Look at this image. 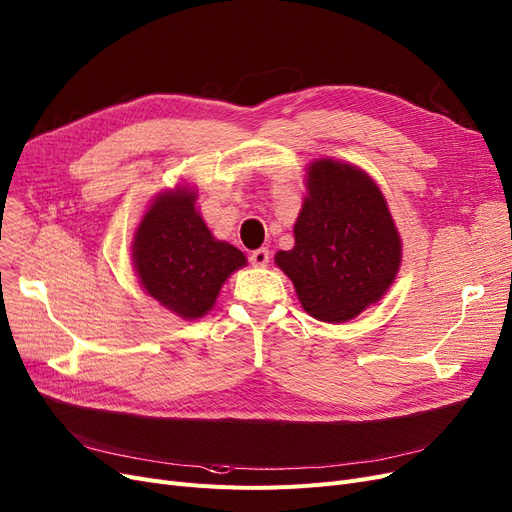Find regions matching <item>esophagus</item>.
I'll return each instance as SVG.
<instances>
[{
  "label": "esophagus",
  "mask_w": 512,
  "mask_h": 512,
  "mask_svg": "<svg viewBox=\"0 0 512 512\" xmlns=\"http://www.w3.org/2000/svg\"><path fill=\"white\" fill-rule=\"evenodd\" d=\"M269 258H271V254H269V250L267 248H260V250H254L252 252V256H250V260H252V264L254 267H267L269 264Z\"/></svg>",
  "instance_id": "34e87169"
}]
</instances>
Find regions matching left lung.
<instances>
[{"label":"left lung","mask_w":512,"mask_h":512,"mask_svg":"<svg viewBox=\"0 0 512 512\" xmlns=\"http://www.w3.org/2000/svg\"><path fill=\"white\" fill-rule=\"evenodd\" d=\"M294 222V248L275 264L294 283L302 309L346 323L391 290L403 243L388 203L365 170L332 157L309 163Z\"/></svg>","instance_id":"left-lung-1"}]
</instances>
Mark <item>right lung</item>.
Wrapping results in <instances>:
<instances>
[{
    "mask_svg": "<svg viewBox=\"0 0 512 512\" xmlns=\"http://www.w3.org/2000/svg\"><path fill=\"white\" fill-rule=\"evenodd\" d=\"M132 264L145 294L180 319L208 315L216 298L248 258L216 239L197 208V191L176 185L161 191L132 237Z\"/></svg>",
    "mask_w": 512,
    "mask_h": 512,
    "instance_id": "add662e5",
    "label": "right lung"
}]
</instances>
